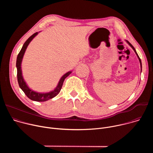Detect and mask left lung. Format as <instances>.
I'll return each mask as SVG.
<instances>
[{"label":"left lung","mask_w":153,"mask_h":153,"mask_svg":"<svg viewBox=\"0 0 153 153\" xmlns=\"http://www.w3.org/2000/svg\"><path fill=\"white\" fill-rule=\"evenodd\" d=\"M126 41V42L128 43V44L132 48H133V50L134 51V52H135V53H136V54L137 55V57H138V59H139V62H140V69H141V71H142V62H141V60H140V57H139V56H138V54H137V52H136V50H135V48H134V47L131 45V43L128 42V41H127V40H125Z\"/></svg>","instance_id":"8db88e82"}]
</instances>
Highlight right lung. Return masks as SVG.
Wrapping results in <instances>:
<instances>
[{
    "instance_id": "add662e5",
    "label": "right lung",
    "mask_w": 153,
    "mask_h": 153,
    "mask_svg": "<svg viewBox=\"0 0 153 153\" xmlns=\"http://www.w3.org/2000/svg\"><path fill=\"white\" fill-rule=\"evenodd\" d=\"M39 33L37 32L34 34H33L31 36H30L24 43L22 48L21 50L20 51L17 57V60H16V68L17 71V81H18L20 88L24 92V93L29 99H30L32 100L37 101V102H45L56 97L60 93L64 80L72 73V71H70L67 73L63 74L62 76V77L60 79L58 82V84L56 86V88L51 91L47 92V93H40V92L35 91L30 88L28 85H27V83H26L25 80H24L22 75V62L24 54L26 51V50L28 45L30 44V43L39 34Z\"/></svg>"
}]
</instances>
